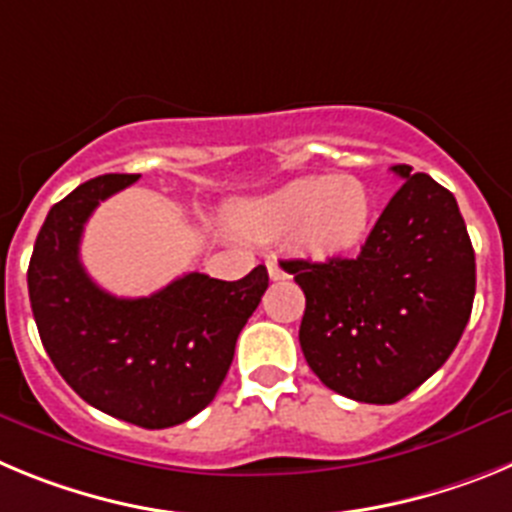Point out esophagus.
I'll list each match as a JSON object with an SVG mask.
<instances>
[{
	"label": "esophagus",
	"mask_w": 512,
	"mask_h": 512,
	"mask_svg": "<svg viewBox=\"0 0 512 512\" xmlns=\"http://www.w3.org/2000/svg\"><path fill=\"white\" fill-rule=\"evenodd\" d=\"M266 269H269V277L274 279V282H279V279H287V271H284L274 259L266 261Z\"/></svg>",
	"instance_id": "34e87169"
}]
</instances>
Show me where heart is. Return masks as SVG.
Here are the masks:
<instances>
[{"label":"heart","mask_w":512,"mask_h":512,"mask_svg":"<svg viewBox=\"0 0 512 512\" xmlns=\"http://www.w3.org/2000/svg\"><path fill=\"white\" fill-rule=\"evenodd\" d=\"M377 217L374 192L354 174H312L233 210L241 233L271 241L292 235L312 259H341L366 243Z\"/></svg>","instance_id":"b5f03b06"}]
</instances>
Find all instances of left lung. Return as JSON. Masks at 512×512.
<instances>
[{"label":"left lung","instance_id":"1","mask_svg":"<svg viewBox=\"0 0 512 512\" xmlns=\"http://www.w3.org/2000/svg\"><path fill=\"white\" fill-rule=\"evenodd\" d=\"M356 259L284 261L305 292L300 346L325 387L392 405L438 372L467 328L474 248L454 194L413 166Z\"/></svg>","mask_w":512,"mask_h":512}]
</instances>
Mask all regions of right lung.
<instances>
[{
	"label": "right lung",
	"mask_w": 512,
	"mask_h": 512,
	"mask_svg": "<svg viewBox=\"0 0 512 512\" xmlns=\"http://www.w3.org/2000/svg\"><path fill=\"white\" fill-rule=\"evenodd\" d=\"M133 182L138 174L97 176L51 207L27 289L40 341L71 390L102 413L153 431L184 423L215 400L269 274L256 266L223 282L192 271L138 300L104 292L81 266V233L99 202Z\"/></svg>",
	"instance_id": "1"
}]
</instances>
